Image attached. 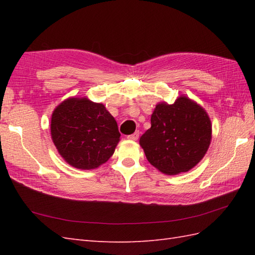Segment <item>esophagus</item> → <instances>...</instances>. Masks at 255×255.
<instances>
[{
    "instance_id": "1",
    "label": "esophagus",
    "mask_w": 255,
    "mask_h": 255,
    "mask_svg": "<svg viewBox=\"0 0 255 255\" xmlns=\"http://www.w3.org/2000/svg\"><path fill=\"white\" fill-rule=\"evenodd\" d=\"M127 138L129 140H133V141H136V140L139 138V131H134L132 134H129Z\"/></svg>"
}]
</instances>
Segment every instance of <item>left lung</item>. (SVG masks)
<instances>
[{
  "label": "left lung",
  "mask_w": 255,
  "mask_h": 255,
  "mask_svg": "<svg viewBox=\"0 0 255 255\" xmlns=\"http://www.w3.org/2000/svg\"><path fill=\"white\" fill-rule=\"evenodd\" d=\"M207 112L186 95L173 104L160 102L151 115V127L140 137L145 158L156 170L176 175L192 170L202 160L211 141Z\"/></svg>",
  "instance_id": "left-lung-1"
}]
</instances>
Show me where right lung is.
I'll list each match as a JSON object with an SVG mask.
<instances>
[{
	"mask_svg": "<svg viewBox=\"0 0 255 255\" xmlns=\"http://www.w3.org/2000/svg\"><path fill=\"white\" fill-rule=\"evenodd\" d=\"M50 132L61 158L80 170L104 164L121 140L115 118L86 96L69 97L53 110Z\"/></svg>",
	"mask_w": 255,
	"mask_h": 255,
	"instance_id": "1",
	"label": "right lung"
}]
</instances>
